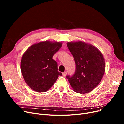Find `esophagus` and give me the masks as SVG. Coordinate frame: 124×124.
I'll return each instance as SVG.
<instances>
[{"label":"esophagus","mask_w":124,"mask_h":124,"mask_svg":"<svg viewBox=\"0 0 124 124\" xmlns=\"http://www.w3.org/2000/svg\"><path fill=\"white\" fill-rule=\"evenodd\" d=\"M67 72H63L62 73V76H63V77H65L66 75H67Z\"/></svg>","instance_id":"esophagus-1"}]
</instances>
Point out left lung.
<instances>
[{
    "label": "left lung",
    "mask_w": 124,
    "mask_h": 124,
    "mask_svg": "<svg viewBox=\"0 0 124 124\" xmlns=\"http://www.w3.org/2000/svg\"><path fill=\"white\" fill-rule=\"evenodd\" d=\"M67 45L76 62V71L66 78L76 92H91L99 84L105 71L102 53L94 46L81 41L68 42Z\"/></svg>",
    "instance_id": "8db88e82"
}]
</instances>
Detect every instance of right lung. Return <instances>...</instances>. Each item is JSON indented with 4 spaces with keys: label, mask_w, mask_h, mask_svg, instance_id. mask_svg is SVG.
Returning <instances> with one entry per match:
<instances>
[{
    "label": "right lung",
    "mask_w": 124,
    "mask_h": 124,
    "mask_svg": "<svg viewBox=\"0 0 124 124\" xmlns=\"http://www.w3.org/2000/svg\"><path fill=\"white\" fill-rule=\"evenodd\" d=\"M62 43L44 41L32 45L23 54L21 70L25 82L32 89L45 92L49 89L62 73L52 57Z\"/></svg>",
    "instance_id": "add662e5"
}]
</instances>
